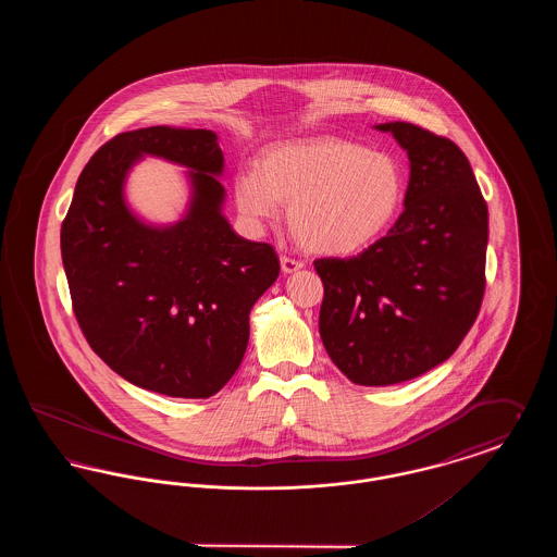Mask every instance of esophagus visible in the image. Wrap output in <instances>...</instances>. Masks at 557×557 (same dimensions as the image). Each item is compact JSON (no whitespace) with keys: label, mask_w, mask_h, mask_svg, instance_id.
Segmentation results:
<instances>
[{"label":"esophagus","mask_w":557,"mask_h":557,"mask_svg":"<svg viewBox=\"0 0 557 557\" xmlns=\"http://www.w3.org/2000/svg\"><path fill=\"white\" fill-rule=\"evenodd\" d=\"M280 261H282V271H284V273H294V271H298V269H302V267H305L302 261L292 259V257H282Z\"/></svg>","instance_id":"esophagus-1"}]
</instances>
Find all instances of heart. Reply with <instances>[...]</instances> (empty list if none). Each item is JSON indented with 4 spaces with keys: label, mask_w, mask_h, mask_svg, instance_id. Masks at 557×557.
Here are the masks:
<instances>
[{
    "label": "heart",
    "mask_w": 557,
    "mask_h": 557,
    "mask_svg": "<svg viewBox=\"0 0 557 557\" xmlns=\"http://www.w3.org/2000/svg\"><path fill=\"white\" fill-rule=\"evenodd\" d=\"M405 194L395 157L343 137L271 146L261 171L239 173L234 187L238 211L255 227L280 221L290 205L294 234L325 257H355L377 244L397 223Z\"/></svg>",
    "instance_id": "heart-1"
}]
</instances>
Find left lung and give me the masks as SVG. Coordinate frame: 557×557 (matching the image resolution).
<instances>
[{"label":"left lung","mask_w":557,"mask_h":557,"mask_svg":"<svg viewBox=\"0 0 557 557\" xmlns=\"http://www.w3.org/2000/svg\"><path fill=\"white\" fill-rule=\"evenodd\" d=\"M409 157L405 211L352 259H318L319 334L361 386L413 380L447 361L484 296L488 209L466 154L411 123L375 125Z\"/></svg>","instance_id":"left-lung-1"}]
</instances>
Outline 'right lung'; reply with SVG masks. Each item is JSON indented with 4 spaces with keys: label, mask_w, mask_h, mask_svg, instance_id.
I'll return each instance as SVG.
<instances>
[{
    "label": "right lung",
    "mask_w": 557,
    "mask_h": 557,
    "mask_svg": "<svg viewBox=\"0 0 557 557\" xmlns=\"http://www.w3.org/2000/svg\"><path fill=\"white\" fill-rule=\"evenodd\" d=\"M144 156L188 169L190 202L169 226L124 200ZM223 152L209 129L119 133L85 164L60 232L73 309L94 352L139 388L177 398L219 393L244 359L250 309L280 275L265 242L223 214Z\"/></svg>",
    "instance_id": "add662e5"
}]
</instances>
